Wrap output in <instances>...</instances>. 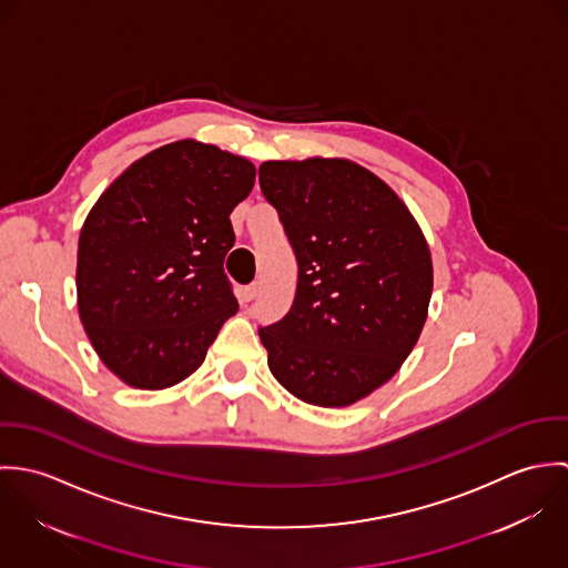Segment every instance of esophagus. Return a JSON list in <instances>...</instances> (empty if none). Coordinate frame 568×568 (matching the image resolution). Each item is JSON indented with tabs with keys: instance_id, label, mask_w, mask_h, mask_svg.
<instances>
[{
	"instance_id": "1",
	"label": "esophagus",
	"mask_w": 568,
	"mask_h": 568,
	"mask_svg": "<svg viewBox=\"0 0 568 568\" xmlns=\"http://www.w3.org/2000/svg\"><path fill=\"white\" fill-rule=\"evenodd\" d=\"M257 288H260V286H257L255 282H253V284H248V286H244L243 293H241V302H243V304L253 302V300L257 297Z\"/></svg>"
}]
</instances>
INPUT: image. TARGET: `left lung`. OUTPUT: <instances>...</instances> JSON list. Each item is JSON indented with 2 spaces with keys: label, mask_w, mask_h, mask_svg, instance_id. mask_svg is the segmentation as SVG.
<instances>
[{
  "label": "left lung",
  "mask_w": 568,
  "mask_h": 568,
  "mask_svg": "<svg viewBox=\"0 0 568 568\" xmlns=\"http://www.w3.org/2000/svg\"><path fill=\"white\" fill-rule=\"evenodd\" d=\"M260 187L300 266L288 315L257 332L268 369L308 405H354L403 367L422 334L428 243L405 201L349 160L264 162Z\"/></svg>",
  "instance_id": "8db88e82"
}]
</instances>
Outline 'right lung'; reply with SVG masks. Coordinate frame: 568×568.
<instances>
[{
	"mask_svg": "<svg viewBox=\"0 0 568 568\" xmlns=\"http://www.w3.org/2000/svg\"><path fill=\"white\" fill-rule=\"evenodd\" d=\"M255 165L179 140L131 163L82 223L77 293L82 327L122 383L158 392L205 361L239 302L223 271L230 214Z\"/></svg>",
	"mask_w": 568,
	"mask_h": 568,
	"instance_id": "obj_1",
	"label": "right lung"
}]
</instances>
